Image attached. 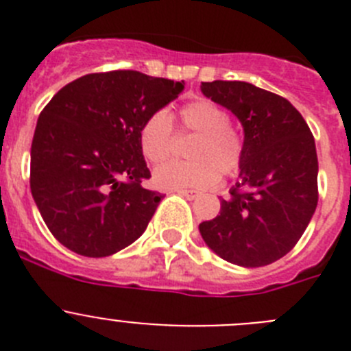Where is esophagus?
Masks as SVG:
<instances>
[{"label": "esophagus", "instance_id": "obj_1", "mask_svg": "<svg viewBox=\"0 0 351 351\" xmlns=\"http://www.w3.org/2000/svg\"><path fill=\"white\" fill-rule=\"evenodd\" d=\"M176 193L181 195V197L190 198V200H193V198H197V197H198L197 191H193V190H178V191H176Z\"/></svg>", "mask_w": 351, "mask_h": 351}]
</instances>
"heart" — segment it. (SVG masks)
Here are the masks:
<instances>
[{
  "mask_svg": "<svg viewBox=\"0 0 351 351\" xmlns=\"http://www.w3.org/2000/svg\"><path fill=\"white\" fill-rule=\"evenodd\" d=\"M179 123L197 133L188 156L193 161H169L153 172V182L160 190H207L223 176H234L243 165V138L230 126V116L218 104L197 98L179 108ZM144 158L151 163L167 160L172 147V125L165 112H154L138 132Z\"/></svg>",
  "mask_w": 351,
  "mask_h": 351,
  "instance_id": "1",
  "label": "heart"
}]
</instances>
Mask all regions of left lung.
<instances>
[{
    "label": "left lung",
    "instance_id": "1",
    "mask_svg": "<svg viewBox=\"0 0 351 351\" xmlns=\"http://www.w3.org/2000/svg\"><path fill=\"white\" fill-rule=\"evenodd\" d=\"M204 96L243 125L239 181L198 230L226 262L263 267L295 246L318 204V158L304 117L287 98L241 80L202 82Z\"/></svg>",
    "mask_w": 351,
    "mask_h": 351
}]
</instances>
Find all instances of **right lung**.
I'll list each match as a JSON object with an SVG mask.
<instances>
[{
    "instance_id": "1",
    "label": "right lung",
    "mask_w": 351,
    "mask_h": 351,
    "mask_svg": "<svg viewBox=\"0 0 351 351\" xmlns=\"http://www.w3.org/2000/svg\"><path fill=\"white\" fill-rule=\"evenodd\" d=\"M182 82L141 71L89 73L52 96L31 144V195L64 247L100 258L135 243L163 195L151 178L138 132L176 100Z\"/></svg>"
}]
</instances>
